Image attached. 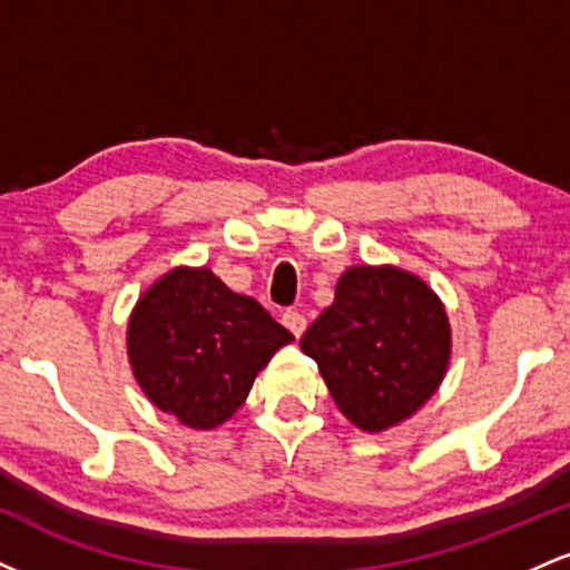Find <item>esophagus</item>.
Returning <instances> with one entry per match:
<instances>
[{
    "label": "esophagus",
    "mask_w": 570,
    "mask_h": 570,
    "mask_svg": "<svg viewBox=\"0 0 570 570\" xmlns=\"http://www.w3.org/2000/svg\"><path fill=\"white\" fill-rule=\"evenodd\" d=\"M281 322H284V326H286V330L292 332L294 337H303V332H305V326H307V322H305L303 313H297V311H286L284 316H281Z\"/></svg>",
    "instance_id": "obj_1"
}]
</instances>
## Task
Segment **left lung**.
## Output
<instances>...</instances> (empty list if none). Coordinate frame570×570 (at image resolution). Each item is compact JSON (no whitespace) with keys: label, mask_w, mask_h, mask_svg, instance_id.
<instances>
[{"label":"left lung","mask_w":570,"mask_h":570,"mask_svg":"<svg viewBox=\"0 0 570 570\" xmlns=\"http://www.w3.org/2000/svg\"><path fill=\"white\" fill-rule=\"evenodd\" d=\"M299 348L353 426L381 434L436 394L453 330L440 294L421 276L396 265H351Z\"/></svg>","instance_id":"1"}]
</instances>
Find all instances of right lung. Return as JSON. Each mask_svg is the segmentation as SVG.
Wrapping results in <instances>:
<instances>
[{"mask_svg":"<svg viewBox=\"0 0 570 570\" xmlns=\"http://www.w3.org/2000/svg\"><path fill=\"white\" fill-rule=\"evenodd\" d=\"M294 335L212 267H171L128 316V362L144 396L181 426L212 431L238 412Z\"/></svg>","mask_w":570,"mask_h":570,"instance_id":"1","label":"right lung"}]
</instances>
